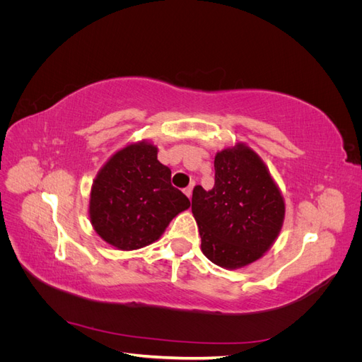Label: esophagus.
<instances>
[{"instance_id": "esophagus-1", "label": "esophagus", "mask_w": 362, "mask_h": 362, "mask_svg": "<svg viewBox=\"0 0 362 362\" xmlns=\"http://www.w3.org/2000/svg\"><path fill=\"white\" fill-rule=\"evenodd\" d=\"M193 187H194V182H192V184L189 185V187H185V189H184V193H185V194H187L190 199H192V193H193Z\"/></svg>"}]
</instances>
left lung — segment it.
Listing matches in <instances>:
<instances>
[{
	"label": "left lung",
	"mask_w": 362,
	"mask_h": 362,
	"mask_svg": "<svg viewBox=\"0 0 362 362\" xmlns=\"http://www.w3.org/2000/svg\"><path fill=\"white\" fill-rule=\"evenodd\" d=\"M214 170L211 190L193 189L192 213L204 255L221 267L238 269L275 242L286 204L266 164L243 144L217 152Z\"/></svg>",
	"instance_id": "1"
}]
</instances>
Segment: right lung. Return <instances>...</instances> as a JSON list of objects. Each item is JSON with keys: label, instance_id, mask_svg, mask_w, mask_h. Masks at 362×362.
<instances>
[{"label": "right lung", "instance_id": "right-lung-1", "mask_svg": "<svg viewBox=\"0 0 362 362\" xmlns=\"http://www.w3.org/2000/svg\"><path fill=\"white\" fill-rule=\"evenodd\" d=\"M190 201L170 182V169L148 141L117 151L96 175L90 192V222L104 242L120 250L154 243Z\"/></svg>", "mask_w": 362, "mask_h": 362}]
</instances>
